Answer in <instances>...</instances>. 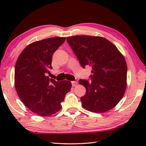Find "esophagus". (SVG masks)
I'll list each match as a JSON object with an SVG mask.
<instances>
[{
  "label": "esophagus",
  "mask_w": 146,
  "mask_h": 146,
  "mask_svg": "<svg viewBox=\"0 0 146 146\" xmlns=\"http://www.w3.org/2000/svg\"><path fill=\"white\" fill-rule=\"evenodd\" d=\"M76 84H77V82H76V81H71V84H72L73 86H75L76 85Z\"/></svg>",
  "instance_id": "esophagus-1"
}]
</instances>
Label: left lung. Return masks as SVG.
<instances>
[{"label":"left lung","mask_w":146,"mask_h":146,"mask_svg":"<svg viewBox=\"0 0 146 146\" xmlns=\"http://www.w3.org/2000/svg\"><path fill=\"white\" fill-rule=\"evenodd\" d=\"M67 42L83 68H92L91 82L80 79L86 88L81 97L86 110L104 113L111 110L122 99L126 89L127 64L114 44L100 36L77 35L67 38Z\"/></svg>","instance_id":"8db88e82"}]
</instances>
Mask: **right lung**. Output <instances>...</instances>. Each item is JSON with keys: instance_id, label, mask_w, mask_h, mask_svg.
Wrapping results in <instances>:
<instances>
[{"instance_id": "right-lung-1", "label": "right lung", "mask_w": 146, "mask_h": 146, "mask_svg": "<svg viewBox=\"0 0 146 146\" xmlns=\"http://www.w3.org/2000/svg\"><path fill=\"white\" fill-rule=\"evenodd\" d=\"M66 40L65 37H53L29 44L19 55L15 68L17 93L31 111L43 117L60 110L66 93L70 91V81H56L48 73L52 69L55 51Z\"/></svg>"}]
</instances>
